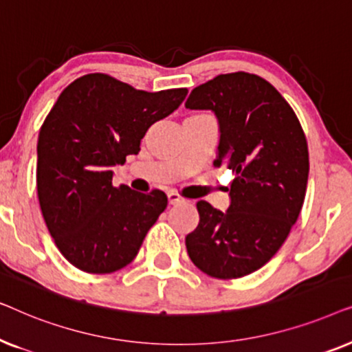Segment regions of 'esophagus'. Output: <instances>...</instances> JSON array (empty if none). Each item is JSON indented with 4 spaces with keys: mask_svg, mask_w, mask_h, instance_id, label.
Here are the masks:
<instances>
[{
    "mask_svg": "<svg viewBox=\"0 0 352 352\" xmlns=\"http://www.w3.org/2000/svg\"><path fill=\"white\" fill-rule=\"evenodd\" d=\"M168 200H170L171 205H177V204H182V201H186V199L182 195L177 194V192L171 190L170 194H168Z\"/></svg>",
    "mask_w": 352,
    "mask_h": 352,
    "instance_id": "34e87169",
    "label": "esophagus"
}]
</instances>
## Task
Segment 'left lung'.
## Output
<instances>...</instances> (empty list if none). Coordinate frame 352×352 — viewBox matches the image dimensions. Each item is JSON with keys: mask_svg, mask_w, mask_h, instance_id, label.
<instances>
[{"mask_svg": "<svg viewBox=\"0 0 352 352\" xmlns=\"http://www.w3.org/2000/svg\"><path fill=\"white\" fill-rule=\"evenodd\" d=\"M186 107L214 112V166L235 175L228 211L197 201L200 221L186 237L187 253L210 277L248 276L278 252L300 216L309 175L305 131L282 94L247 72L197 86Z\"/></svg>", "mask_w": 352, "mask_h": 352, "instance_id": "obj_1", "label": "left lung"}]
</instances>
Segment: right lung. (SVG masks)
Returning <instances> with one entry per match:
<instances>
[{
	"instance_id": "add662e5",
	"label": "right lung",
	"mask_w": 352,
	"mask_h": 352,
	"mask_svg": "<svg viewBox=\"0 0 352 352\" xmlns=\"http://www.w3.org/2000/svg\"><path fill=\"white\" fill-rule=\"evenodd\" d=\"M187 89H134L105 74L62 91L38 136L36 190L51 237L80 271L110 274L133 261L168 205L112 184V166L141 151V139L186 99Z\"/></svg>"
}]
</instances>
